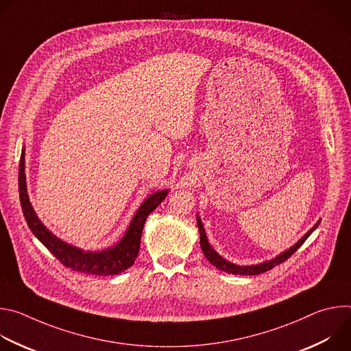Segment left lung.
Returning a JSON list of instances; mask_svg holds the SVG:
<instances>
[{"instance_id":"1","label":"left lung","mask_w":351,"mask_h":351,"mask_svg":"<svg viewBox=\"0 0 351 351\" xmlns=\"http://www.w3.org/2000/svg\"><path fill=\"white\" fill-rule=\"evenodd\" d=\"M197 225H198V230H199V245H202V250H203L204 256L207 257V260H208L214 267H217L218 269H221V271H223V272L233 274V275H260V274L267 272V271L272 269L274 267L282 264V263L286 261L291 254H294V253L297 252V248H298L300 245H302V244L307 240V237L317 229V226L319 225V222H318L313 229H310V230L306 233V236H303L302 239H300L293 247H290V248L287 250V252L279 254L278 257H275V258L271 260V261H265V263H263V264L250 265V267H240V265H236V264H232V263L223 260V258L215 252V250L208 244V240H207V236H206V230H204L203 223H202V221H199V218L197 219Z\"/></svg>"}]
</instances>
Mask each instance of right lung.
<instances>
[{"instance_id": "1", "label": "right lung", "mask_w": 351, "mask_h": 351, "mask_svg": "<svg viewBox=\"0 0 351 351\" xmlns=\"http://www.w3.org/2000/svg\"><path fill=\"white\" fill-rule=\"evenodd\" d=\"M167 194L168 190L157 191L145 199L133 217L123 239L117 245L103 250V252H83V250L66 244L65 241L56 237L38 221L37 215L34 214L26 193L25 149H22L19 164V197L27 226L49 252L61 261V264H64L66 268H71L72 271L95 276H108L118 275L132 267L138 256L144 222L147 217L160 206Z\"/></svg>"}]
</instances>
